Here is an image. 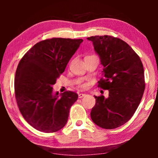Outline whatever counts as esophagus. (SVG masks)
<instances>
[{"instance_id":"1","label":"esophagus","mask_w":158,"mask_h":158,"mask_svg":"<svg viewBox=\"0 0 158 158\" xmlns=\"http://www.w3.org/2000/svg\"><path fill=\"white\" fill-rule=\"evenodd\" d=\"M78 96H79V98H82L83 97H84L85 94H84V93H79Z\"/></svg>"}]
</instances>
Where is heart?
Masks as SVG:
<instances>
[{
  "instance_id": "b5f03b06",
  "label": "heart",
  "mask_w": 158,
  "mask_h": 158,
  "mask_svg": "<svg viewBox=\"0 0 158 158\" xmlns=\"http://www.w3.org/2000/svg\"><path fill=\"white\" fill-rule=\"evenodd\" d=\"M79 86L80 88H81V89H85V88H86L87 85H86V84H84V83H79Z\"/></svg>"
}]
</instances>
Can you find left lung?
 Returning a JSON list of instances; mask_svg holds the SVG:
<instances>
[{
	"label": "left lung",
	"instance_id": "left-lung-1",
	"mask_svg": "<svg viewBox=\"0 0 158 158\" xmlns=\"http://www.w3.org/2000/svg\"><path fill=\"white\" fill-rule=\"evenodd\" d=\"M93 42L103 65L104 79L98 87L109 90V97L95 96L90 117L99 127L114 129L132 117L145 89L143 64L129 44L110 35L87 37Z\"/></svg>",
	"mask_w": 158,
	"mask_h": 158
}]
</instances>
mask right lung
Segmentation results:
<instances>
[{
	"mask_svg": "<svg viewBox=\"0 0 158 158\" xmlns=\"http://www.w3.org/2000/svg\"><path fill=\"white\" fill-rule=\"evenodd\" d=\"M82 39L53 37L37 42L21 58L16 71L15 98L21 114L35 129L55 132L65 126L78 95L53 93L56 84Z\"/></svg>",
	"mask_w": 158,
	"mask_h": 158,
	"instance_id": "add662e5",
	"label": "right lung"
}]
</instances>
